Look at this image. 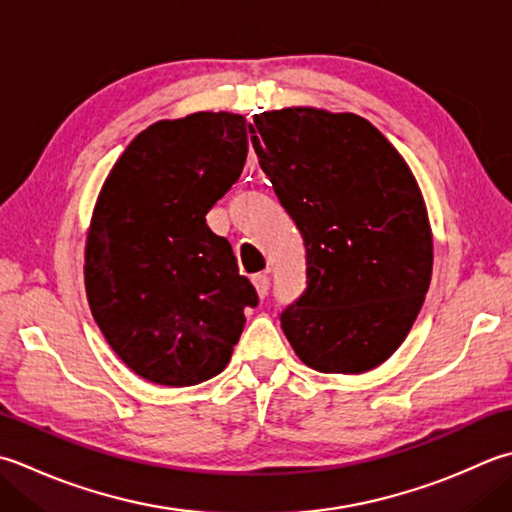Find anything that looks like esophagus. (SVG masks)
Listing matches in <instances>:
<instances>
[{
  "instance_id": "esophagus-1",
  "label": "esophagus",
  "mask_w": 512,
  "mask_h": 512,
  "mask_svg": "<svg viewBox=\"0 0 512 512\" xmlns=\"http://www.w3.org/2000/svg\"><path fill=\"white\" fill-rule=\"evenodd\" d=\"M253 286H255V290H257V295H259V297H266V293H268V286H270V279H268V275H264V273H257V275H253Z\"/></svg>"
}]
</instances>
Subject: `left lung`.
Listing matches in <instances>:
<instances>
[{"label": "left lung", "mask_w": 512, "mask_h": 512, "mask_svg": "<svg viewBox=\"0 0 512 512\" xmlns=\"http://www.w3.org/2000/svg\"><path fill=\"white\" fill-rule=\"evenodd\" d=\"M253 122L259 166L306 248L284 335L319 373H366L404 342L430 286L433 235L415 177L359 115L282 108Z\"/></svg>", "instance_id": "1"}]
</instances>
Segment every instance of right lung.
<instances>
[{
    "label": "right lung",
    "instance_id": "right-lung-1",
    "mask_svg": "<svg viewBox=\"0 0 512 512\" xmlns=\"http://www.w3.org/2000/svg\"><path fill=\"white\" fill-rule=\"evenodd\" d=\"M246 119L195 113L128 144L99 193L86 239V295L117 357L153 384L193 386L226 368L246 308L239 275L206 213L246 162Z\"/></svg>",
    "mask_w": 512,
    "mask_h": 512
}]
</instances>
